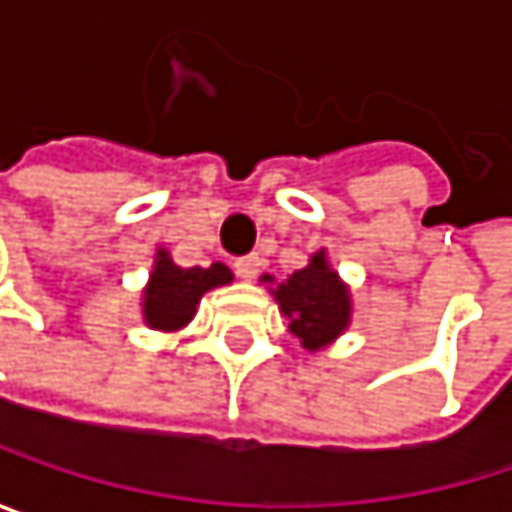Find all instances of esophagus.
<instances>
[{"label": "esophagus", "instance_id": "1", "mask_svg": "<svg viewBox=\"0 0 512 512\" xmlns=\"http://www.w3.org/2000/svg\"><path fill=\"white\" fill-rule=\"evenodd\" d=\"M260 266H263V260H260V257H257V255L240 257V260L234 263V269H237V275H240L243 281H252V278H257Z\"/></svg>", "mask_w": 512, "mask_h": 512}]
</instances>
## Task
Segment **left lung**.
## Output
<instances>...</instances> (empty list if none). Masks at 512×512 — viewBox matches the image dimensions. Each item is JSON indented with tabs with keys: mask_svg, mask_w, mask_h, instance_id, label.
<instances>
[{
	"mask_svg": "<svg viewBox=\"0 0 512 512\" xmlns=\"http://www.w3.org/2000/svg\"><path fill=\"white\" fill-rule=\"evenodd\" d=\"M260 281L269 284L281 314L290 320L287 329L302 341L308 353L326 350L347 332L353 317L350 287L332 269L323 249L311 255L305 269H296L284 281H275L272 275H263Z\"/></svg>",
	"mask_w": 512,
	"mask_h": 512,
	"instance_id": "8db88e82",
	"label": "left lung"
}]
</instances>
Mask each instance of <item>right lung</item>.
Listing matches in <instances>:
<instances>
[{"label": "right lung", "instance_id": "add662e5", "mask_svg": "<svg viewBox=\"0 0 512 512\" xmlns=\"http://www.w3.org/2000/svg\"><path fill=\"white\" fill-rule=\"evenodd\" d=\"M234 272L225 263L204 266H177L165 249H156L151 281L142 293V314L145 323L156 332H177L183 329L201 302V296L213 287L231 284Z\"/></svg>", "mask_w": 512, "mask_h": 512}]
</instances>
